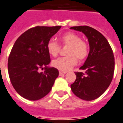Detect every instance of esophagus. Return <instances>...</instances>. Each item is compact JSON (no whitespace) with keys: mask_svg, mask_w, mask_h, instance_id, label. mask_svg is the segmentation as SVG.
Instances as JSON below:
<instances>
[{"mask_svg":"<svg viewBox=\"0 0 123 123\" xmlns=\"http://www.w3.org/2000/svg\"><path fill=\"white\" fill-rule=\"evenodd\" d=\"M66 73H67V72H64V71H59V75H60V76H62V75H63V74H65Z\"/></svg>","mask_w":123,"mask_h":123,"instance_id":"esophagus-1","label":"esophagus"}]
</instances>
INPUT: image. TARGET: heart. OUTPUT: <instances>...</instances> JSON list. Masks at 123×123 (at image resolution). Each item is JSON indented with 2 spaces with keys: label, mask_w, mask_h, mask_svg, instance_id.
<instances>
[{
  "label": "heart",
  "mask_w": 123,
  "mask_h": 123,
  "mask_svg": "<svg viewBox=\"0 0 123 123\" xmlns=\"http://www.w3.org/2000/svg\"><path fill=\"white\" fill-rule=\"evenodd\" d=\"M61 41L63 45L68 46L66 51L67 56L59 57L53 61V66L57 69L67 71L76 65L77 59L82 61L87 57L88 44L81 40L78 35L71 32H67L61 37ZM47 50L50 55L55 56L59 54L60 47L55 41L50 40L47 44Z\"/></svg>",
  "instance_id": "1"
}]
</instances>
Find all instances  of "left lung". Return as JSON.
<instances>
[{
    "label": "left lung",
    "mask_w": 123,
    "mask_h": 123,
    "mask_svg": "<svg viewBox=\"0 0 123 123\" xmlns=\"http://www.w3.org/2000/svg\"><path fill=\"white\" fill-rule=\"evenodd\" d=\"M82 32L88 38L90 50L70 88L74 94L85 100H94L103 94L112 81L115 70L113 52L106 38L100 32L88 26H72Z\"/></svg>",
    "instance_id": "1"
}]
</instances>
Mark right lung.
<instances>
[{"label":"right lung","mask_w":123,"mask_h":123,"mask_svg":"<svg viewBox=\"0 0 123 123\" xmlns=\"http://www.w3.org/2000/svg\"><path fill=\"white\" fill-rule=\"evenodd\" d=\"M61 26H36L17 38L8 60L11 82L18 94L26 99L37 100L50 91L59 70L49 67L50 55L47 44ZM45 69L44 72L40 71Z\"/></svg>","instance_id":"obj_1"}]
</instances>
